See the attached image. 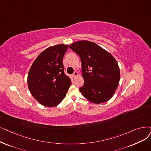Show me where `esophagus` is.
I'll return each instance as SVG.
<instances>
[{
  "mask_svg": "<svg viewBox=\"0 0 151 151\" xmlns=\"http://www.w3.org/2000/svg\"><path fill=\"white\" fill-rule=\"evenodd\" d=\"M78 75V73L77 71H75L74 73H73V76L75 78V77H76V76H77Z\"/></svg>",
  "mask_w": 151,
  "mask_h": 151,
  "instance_id": "34e87169",
  "label": "esophagus"
}]
</instances>
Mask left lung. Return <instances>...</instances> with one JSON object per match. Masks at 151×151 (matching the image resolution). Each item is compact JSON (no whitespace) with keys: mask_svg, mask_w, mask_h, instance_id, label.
<instances>
[{"mask_svg":"<svg viewBox=\"0 0 151 151\" xmlns=\"http://www.w3.org/2000/svg\"><path fill=\"white\" fill-rule=\"evenodd\" d=\"M69 47L81 58L84 83L80 91L83 96L94 104L110 100L120 79L115 58L99 45L89 41L75 42Z\"/></svg>","mask_w":151,"mask_h":151,"instance_id":"8db88e82","label":"left lung"}]
</instances>
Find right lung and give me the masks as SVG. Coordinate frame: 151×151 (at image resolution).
<instances>
[{"mask_svg":"<svg viewBox=\"0 0 151 151\" xmlns=\"http://www.w3.org/2000/svg\"><path fill=\"white\" fill-rule=\"evenodd\" d=\"M68 45L58 44L43 50L32 63L28 75V86L32 96L41 105L55 107L67 95L71 84L64 73L63 57Z\"/></svg>","mask_w":151,"mask_h":151,"instance_id":"right-lung-1","label":"right lung"}]
</instances>
